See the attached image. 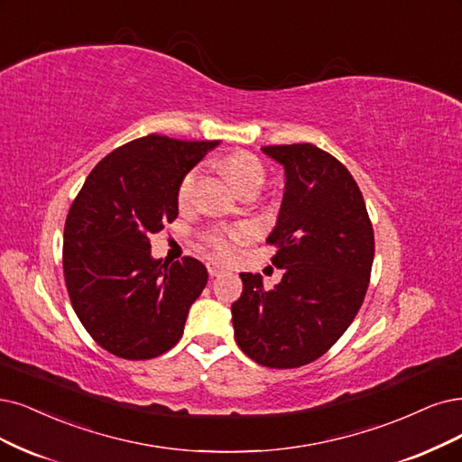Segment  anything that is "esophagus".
<instances>
[{
    "label": "esophagus",
    "instance_id": "esophagus-1",
    "mask_svg": "<svg viewBox=\"0 0 462 462\" xmlns=\"http://www.w3.org/2000/svg\"><path fill=\"white\" fill-rule=\"evenodd\" d=\"M208 270H209V276H211V278H217V276L222 274V272H225V266H222V264L217 263V261H209V263H208Z\"/></svg>",
    "mask_w": 462,
    "mask_h": 462
}]
</instances>
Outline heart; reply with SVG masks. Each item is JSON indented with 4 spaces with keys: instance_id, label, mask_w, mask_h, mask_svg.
<instances>
[{
    "instance_id": "heart-1",
    "label": "heart",
    "mask_w": 462,
    "mask_h": 462,
    "mask_svg": "<svg viewBox=\"0 0 462 462\" xmlns=\"http://www.w3.org/2000/svg\"><path fill=\"white\" fill-rule=\"evenodd\" d=\"M222 169H225V173L228 175L232 184L240 192L247 190V188H261V184L264 182L263 163L254 158L253 153H247V152L232 153V156L226 158L225 163H222ZM199 175H201L199 167H194L182 177V180L177 188V201H179L180 209H186L192 205ZM249 236H251V230L245 226L215 230L208 236V244L211 245V249L215 253L222 254V257H226V254H230L237 244L245 242Z\"/></svg>"
}]
</instances>
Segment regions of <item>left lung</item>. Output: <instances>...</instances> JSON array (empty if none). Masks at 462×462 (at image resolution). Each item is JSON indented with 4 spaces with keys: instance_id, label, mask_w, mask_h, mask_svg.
<instances>
[{
    "instance_id": "8db88e82",
    "label": "left lung",
    "mask_w": 462,
    "mask_h": 462,
    "mask_svg": "<svg viewBox=\"0 0 462 462\" xmlns=\"http://www.w3.org/2000/svg\"><path fill=\"white\" fill-rule=\"evenodd\" d=\"M285 169V190L272 264L283 268L274 289L261 274H240L232 304L234 337L251 360L293 369L318 360L343 337L365 299L374 236L350 171L310 143L263 146Z\"/></svg>"
}]
</instances>
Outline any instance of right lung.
Listing matches in <instances>:
<instances>
[{"instance_id":"right-lung-1","label":"right lung","mask_w":462,"mask_h":462,"mask_svg":"<svg viewBox=\"0 0 462 462\" xmlns=\"http://www.w3.org/2000/svg\"><path fill=\"white\" fill-rule=\"evenodd\" d=\"M217 141L134 139L102 158L85 179L64 225L68 297L95 343L124 360L173 348L208 268L184 257L153 261L150 236L179 215L177 188Z\"/></svg>"}]
</instances>
